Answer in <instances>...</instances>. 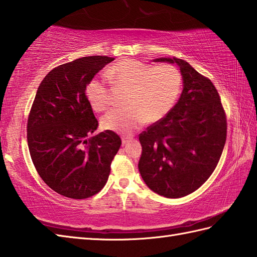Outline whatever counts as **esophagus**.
Here are the masks:
<instances>
[{
    "instance_id": "34e87169",
    "label": "esophagus",
    "mask_w": 257,
    "mask_h": 257,
    "mask_svg": "<svg viewBox=\"0 0 257 257\" xmlns=\"http://www.w3.org/2000/svg\"><path fill=\"white\" fill-rule=\"evenodd\" d=\"M130 140H132V139L128 138V137H122L121 138V143H122V145H127Z\"/></svg>"
}]
</instances>
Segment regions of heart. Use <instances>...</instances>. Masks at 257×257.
Segmentation results:
<instances>
[{
  "label": "heart",
  "mask_w": 257,
  "mask_h": 257,
  "mask_svg": "<svg viewBox=\"0 0 257 257\" xmlns=\"http://www.w3.org/2000/svg\"><path fill=\"white\" fill-rule=\"evenodd\" d=\"M106 78L114 88L127 89L124 108L110 109L101 117L103 129L130 134L145 121L156 123L176 105L182 88V75L169 64L151 65L136 59H122L106 70ZM91 108L102 111L109 106V88L101 78H92L86 86Z\"/></svg>",
  "instance_id": "heart-1"
}]
</instances>
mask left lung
Returning a JSON list of instances; mask_svg holds the SVG:
<instances>
[{
	"label": "left lung",
	"instance_id": "1",
	"mask_svg": "<svg viewBox=\"0 0 257 257\" xmlns=\"http://www.w3.org/2000/svg\"><path fill=\"white\" fill-rule=\"evenodd\" d=\"M154 61L178 65L183 89L171 111L140 134L138 169L150 190L178 199L194 192L214 171L225 145L226 118L210 79L183 59Z\"/></svg>",
	"mask_w": 257,
	"mask_h": 257
}]
</instances>
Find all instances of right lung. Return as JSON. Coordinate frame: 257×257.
Wrapping results in <instances>:
<instances>
[{"label": "right lung", "mask_w": 257, "mask_h": 257, "mask_svg": "<svg viewBox=\"0 0 257 257\" xmlns=\"http://www.w3.org/2000/svg\"><path fill=\"white\" fill-rule=\"evenodd\" d=\"M87 56L52 69L38 86L27 121V145L48 187L70 199H86L106 184L121 140L113 132L94 134L98 121L86 86L107 64Z\"/></svg>", "instance_id": "1"}]
</instances>
